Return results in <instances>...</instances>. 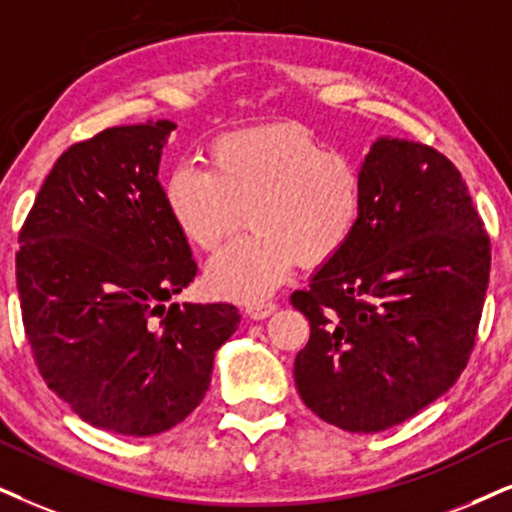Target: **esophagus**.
Instances as JSON below:
<instances>
[{"mask_svg": "<svg viewBox=\"0 0 512 512\" xmlns=\"http://www.w3.org/2000/svg\"><path fill=\"white\" fill-rule=\"evenodd\" d=\"M245 312H248L250 319H267L269 314H274V312H276V302H274V300L250 302L248 307H245Z\"/></svg>", "mask_w": 512, "mask_h": 512, "instance_id": "1", "label": "esophagus"}]
</instances>
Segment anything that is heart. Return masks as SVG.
Wrapping results in <instances>:
<instances>
[{"mask_svg":"<svg viewBox=\"0 0 512 512\" xmlns=\"http://www.w3.org/2000/svg\"><path fill=\"white\" fill-rule=\"evenodd\" d=\"M205 165H179L163 200L179 234L203 252L218 250L249 212L253 236L217 252L205 271L217 295L262 300L297 262L321 267L357 234L364 172L309 129L267 125L224 134L210 144Z\"/></svg>","mask_w":512,"mask_h":512,"instance_id":"1","label":"heart"}]
</instances>
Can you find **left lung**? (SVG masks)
Returning a JSON list of instances; mask_svg holds the SVG:
<instances>
[{"mask_svg":"<svg viewBox=\"0 0 512 512\" xmlns=\"http://www.w3.org/2000/svg\"><path fill=\"white\" fill-rule=\"evenodd\" d=\"M347 248L290 302L309 321L295 385L347 432H383L461 378L489 286L491 243L461 172L437 148L378 139Z\"/></svg>","mask_w":512,"mask_h":512,"instance_id":"8db88e82","label":"left lung"}]
</instances>
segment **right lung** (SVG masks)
Here are the masks:
<instances>
[{
	"label": "right lung",
	"instance_id": "1",
	"mask_svg": "<svg viewBox=\"0 0 512 512\" xmlns=\"http://www.w3.org/2000/svg\"><path fill=\"white\" fill-rule=\"evenodd\" d=\"M170 120L108 127L61 153L18 234L25 338L42 378L96 428L148 437L210 387L234 304H167L196 278L158 181Z\"/></svg>",
	"mask_w": 512,
	"mask_h": 512
}]
</instances>
